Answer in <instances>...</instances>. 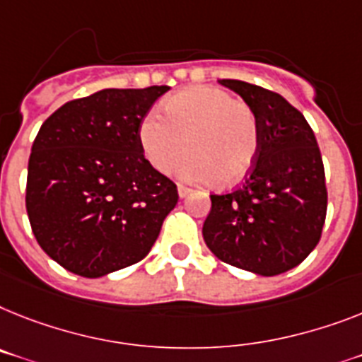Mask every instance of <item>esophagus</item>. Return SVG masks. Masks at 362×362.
Here are the masks:
<instances>
[{"label": "esophagus", "mask_w": 362, "mask_h": 362, "mask_svg": "<svg viewBox=\"0 0 362 362\" xmlns=\"http://www.w3.org/2000/svg\"><path fill=\"white\" fill-rule=\"evenodd\" d=\"M177 194L179 198H187L188 194H190V188L185 187V185H177Z\"/></svg>", "instance_id": "1"}]
</instances>
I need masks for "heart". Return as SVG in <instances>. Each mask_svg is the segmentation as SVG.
<instances>
[{
  "label": "heart",
  "mask_w": 362,
  "mask_h": 362,
  "mask_svg": "<svg viewBox=\"0 0 362 362\" xmlns=\"http://www.w3.org/2000/svg\"><path fill=\"white\" fill-rule=\"evenodd\" d=\"M164 117L149 112L139 125V144L148 163L166 174L185 146L179 175L190 183L235 187L252 172L259 151L253 110L229 92L190 86L164 101Z\"/></svg>",
  "instance_id": "obj_1"
}]
</instances>
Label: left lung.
Returning <instances> with one entry per match:
<instances>
[{"label": "left lung", "instance_id": "left-lung-1", "mask_svg": "<svg viewBox=\"0 0 362 362\" xmlns=\"http://www.w3.org/2000/svg\"><path fill=\"white\" fill-rule=\"evenodd\" d=\"M218 83L253 110L259 151L240 187L211 196L203 238L220 261L277 276L298 267L322 237L327 190L320 149L305 116L283 95L246 81Z\"/></svg>", "mask_w": 362, "mask_h": 362}]
</instances>
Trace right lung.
Here are the masks:
<instances>
[{
  "label": "right lung",
  "instance_id": "add662e5",
  "mask_svg": "<svg viewBox=\"0 0 362 362\" xmlns=\"http://www.w3.org/2000/svg\"><path fill=\"white\" fill-rule=\"evenodd\" d=\"M170 86L103 88L57 109L33 142L25 207L40 247L68 272L101 277L142 261L177 187L151 166L139 125Z\"/></svg>",
  "mask_w": 362,
  "mask_h": 362
}]
</instances>
